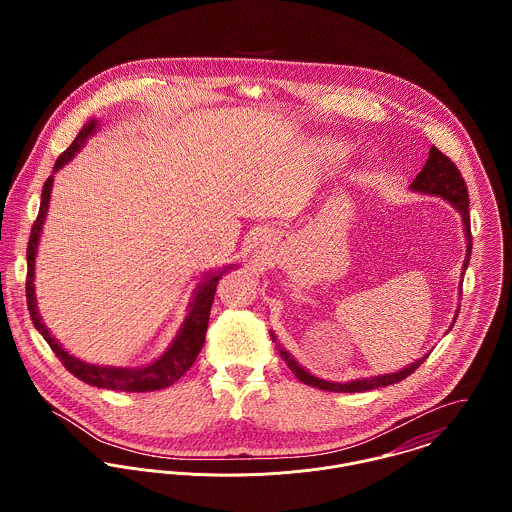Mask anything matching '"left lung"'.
Returning <instances> with one entry per match:
<instances>
[{
    "label": "left lung",
    "instance_id": "8db88e82",
    "mask_svg": "<svg viewBox=\"0 0 512 512\" xmlns=\"http://www.w3.org/2000/svg\"><path fill=\"white\" fill-rule=\"evenodd\" d=\"M414 191L420 193H428V195H439L445 201H449L463 217V224H465V236H467V258L463 262V270H467L469 266V258H471V248H473V238H471V219H469V195H467V185L465 179L461 177V171L457 169V165L445 155L441 153L438 147L432 146L430 155L426 165L422 167V171L416 175L414 183H412ZM272 339L276 341L274 333ZM278 351L282 355V359L286 361V365L292 368L293 374L307 386H315L321 390H329V392H365V390H372V388H380V386H390L396 384L404 378H408L418 366L426 361V357H422L420 361H416L414 365L400 370V372H392V374H382V376H374V378H361V380H353L347 384H335V382H327L321 378H315L313 374H309L305 368L297 365L290 357L288 351H284V347L278 345Z\"/></svg>",
    "mask_w": 512,
    "mask_h": 512
}]
</instances>
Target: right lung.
<instances>
[{
  "label": "right lung",
  "instance_id": "add662e5",
  "mask_svg": "<svg viewBox=\"0 0 512 512\" xmlns=\"http://www.w3.org/2000/svg\"><path fill=\"white\" fill-rule=\"evenodd\" d=\"M94 130H96V122L90 120L78 132V136L74 138L71 147H67L59 155V159L55 163V171H59L73 157L74 153L80 149V146L86 142V138ZM51 187H53V175L43 185L39 215L33 222L29 242H27L25 297H27V309H29V315H31V321H33L35 329L45 337V341L49 343V347L53 349V353L57 355V359L63 363V366L71 374H74L78 380H82L86 384H92V386H98V388H108V390H122V392H151V390H161V388L171 386L175 380H179L193 366L195 359L199 357V353L205 345L211 305H213V299H215L220 276L224 272L209 274L201 282V286L197 288L195 297H193L191 311H189L177 339L167 349V353L161 359H157L155 363L144 366V368H118V366H96L82 363V361L74 359L73 355H69L65 349H61V345L51 337L47 327L41 323L37 303H35V288H33L35 254H37V242H39V236H41V226H43V220L47 217V209H49Z\"/></svg>",
  "mask_w": 512,
  "mask_h": 512
}]
</instances>
